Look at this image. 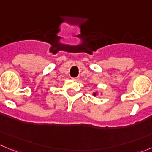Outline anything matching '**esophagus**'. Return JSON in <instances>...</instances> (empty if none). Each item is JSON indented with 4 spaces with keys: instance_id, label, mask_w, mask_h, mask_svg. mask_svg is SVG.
Returning <instances> with one entry per match:
<instances>
[{
    "instance_id": "obj_1",
    "label": "esophagus",
    "mask_w": 152,
    "mask_h": 152,
    "mask_svg": "<svg viewBox=\"0 0 152 152\" xmlns=\"http://www.w3.org/2000/svg\"><path fill=\"white\" fill-rule=\"evenodd\" d=\"M72 80H78V77H72Z\"/></svg>"
}]
</instances>
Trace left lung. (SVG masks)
<instances>
[{
  "label": "left lung",
  "mask_w": 152,
  "mask_h": 152,
  "mask_svg": "<svg viewBox=\"0 0 152 152\" xmlns=\"http://www.w3.org/2000/svg\"><path fill=\"white\" fill-rule=\"evenodd\" d=\"M93 95H94V96H95V95H96V92H94Z\"/></svg>",
  "instance_id": "8db88e82"
}]
</instances>
